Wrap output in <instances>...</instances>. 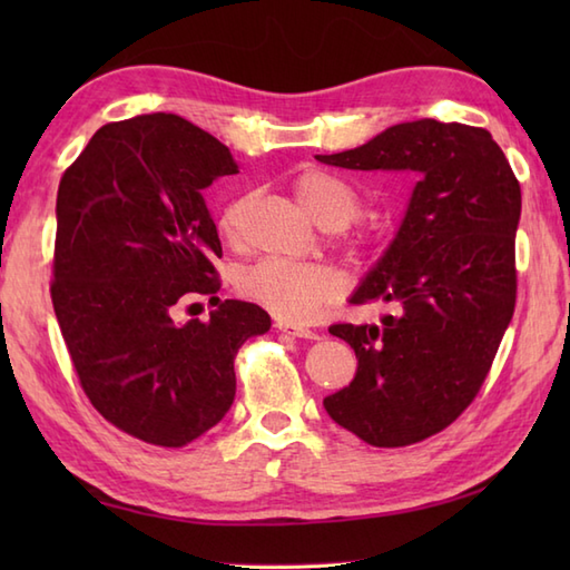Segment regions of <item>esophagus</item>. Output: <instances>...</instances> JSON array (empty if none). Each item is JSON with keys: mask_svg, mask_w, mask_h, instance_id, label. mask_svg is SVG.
Wrapping results in <instances>:
<instances>
[{"mask_svg": "<svg viewBox=\"0 0 570 570\" xmlns=\"http://www.w3.org/2000/svg\"><path fill=\"white\" fill-rule=\"evenodd\" d=\"M276 331L278 333H286V335H294V337H306V341H318V333L306 328V325H298L292 321H276Z\"/></svg>", "mask_w": 570, "mask_h": 570, "instance_id": "1", "label": "esophagus"}]
</instances>
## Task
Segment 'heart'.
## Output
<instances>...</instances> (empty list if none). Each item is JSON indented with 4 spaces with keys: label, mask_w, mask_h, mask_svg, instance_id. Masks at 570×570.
I'll list each match as a JSON object with an SVG mask.
<instances>
[{
    "label": "heart",
    "mask_w": 570,
    "mask_h": 570,
    "mask_svg": "<svg viewBox=\"0 0 570 570\" xmlns=\"http://www.w3.org/2000/svg\"><path fill=\"white\" fill-rule=\"evenodd\" d=\"M296 196L306 210L325 227H345L362 213L360 190L323 168H308L296 178ZM247 198H237L220 213V235L227 242H237L242 233ZM370 233L360 229L347 237L353 249L370 245ZM237 292L252 304L274 313L284 321H308L316 313L341 298L345 292L343 274L331 264H296L284 259H262L242 269L237 276Z\"/></svg>",
    "instance_id": "heart-1"
}]
</instances>
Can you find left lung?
Returning a JSON list of instances; mask_svg holds the SVG:
<instances>
[{"label":"left lung","mask_w":570,"mask_h":570,"mask_svg":"<svg viewBox=\"0 0 570 570\" xmlns=\"http://www.w3.org/2000/svg\"><path fill=\"white\" fill-rule=\"evenodd\" d=\"M316 159L419 171L396 239L350 298L394 301L399 313L382 325H331L355 350L357 374L323 399L331 419L370 445L419 443L472 404L512 321L522 188L488 129L439 119Z\"/></svg>","instance_id":"left-lung-1"}]
</instances>
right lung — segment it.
I'll return each mask as SVG.
<instances>
[{"label":"right lung","mask_w":570,"mask_h":570,"mask_svg":"<svg viewBox=\"0 0 570 570\" xmlns=\"http://www.w3.org/2000/svg\"><path fill=\"white\" fill-rule=\"evenodd\" d=\"M239 174L233 154L178 115L95 131L58 186L51 301L85 396L135 439L184 448L235 399L242 343L269 331L245 301H220V237L203 193ZM208 295V322L173 311Z\"/></svg>","instance_id":"right-lung-1"}]
</instances>
